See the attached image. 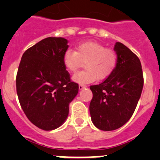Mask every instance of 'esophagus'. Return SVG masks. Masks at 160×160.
<instances>
[{
  "mask_svg": "<svg viewBox=\"0 0 160 160\" xmlns=\"http://www.w3.org/2000/svg\"><path fill=\"white\" fill-rule=\"evenodd\" d=\"M86 85H84V84H81V83H80V84H79V89L80 90H82V89H83V88H86Z\"/></svg>",
  "mask_w": 160,
  "mask_h": 160,
  "instance_id": "obj_1",
  "label": "esophagus"
}]
</instances>
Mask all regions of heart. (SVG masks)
Instances as JSON below:
<instances>
[{"mask_svg": "<svg viewBox=\"0 0 160 160\" xmlns=\"http://www.w3.org/2000/svg\"><path fill=\"white\" fill-rule=\"evenodd\" d=\"M62 62L70 72H77L84 62L86 70L76 73L72 79L77 83H88L97 79L102 80L110 77L117 66L118 56L114 50L90 41L79 44L76 51L66 50Z\"/></svg>", "mask_w": 160, "mask_h": 160, "instance_id": "1", "label": "heart"}]
</instances>
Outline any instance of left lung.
<instances>
[{"mask_svg": "<svg viewBox=\"0 0 160 160\" xmlns=\"http://www.w3.org/2000/svg\"><path fill=\"white\" fill-rule=\"evenodd\" d=\"M118 62L114 72L101 83L90 86L93 98L90 113L93 125L113 131L125 125L136 108L144 83L141 62L127 46L116 42Z\"/></svg>", "mask_w": 160, "mask_h": 160, "instance_id": "8db88e82", "label": "left lung"}]
</instances>
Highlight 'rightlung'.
Masks as SVG:
<instances>
[{
  "label": "right lung",
  "mask_w": 160,
  "mask_h": 160,
  "mask_svg": "<svg viewBox=\"0 0 160 160\" xmlns=\"http://www.w3.org/2000/svg\"><path fill=\"white\" fill-rule=\"evenodd\" d=\"M67 42L56 37L38 42L22 55L16 76L22 110L33 125L45 131L65 122L69 104L78 93V83L71 81L62 62Z\"/></svg>",
  "instance_id": "1"
}]
</instances>
